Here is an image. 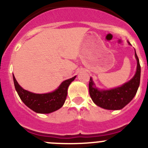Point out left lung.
Masks as SVG:
<instances>
[{"mask_svg":"<svg viewBox=\"0 0 148 148\" xmlns=\"http://www.w3.org/2000/svg\"><path fill=\"white\" fill-rule=\"evenodd\" d=\"M130 45V43L128 42ZM137 70L134 77L122 86L110 89H99L94 83L92 77L89 84V95L95 104L105 110H118L132 101L138 91L140 82V65L136 51Z\"/></svg>","mask_w":148,"mask_h":148,"instance_id":"obj_1","label":"left lung"}]
</instances>
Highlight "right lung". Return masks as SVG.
Segmentation results:
<instances>
[{
  "label": "right lung",
  "mask_w": 148,
  "mask_h": 148,
  "mask_svg": "<svg viewBox=\"0 0 148 148\" xmlns=\"http://www.w3.org/2000/svg\"><path fill=\"white\" fill-rule=\"evenodd\" d=\"M13 82L19 97L28 107L36 113L49 114L60 109L64 104L69 84L75 77L65 80L59 87L52 92L46 94H36L23 89L16 81L13 74Z\"/></svg>",
  "instance_id": "right-lung-1"
}]
</instances>
